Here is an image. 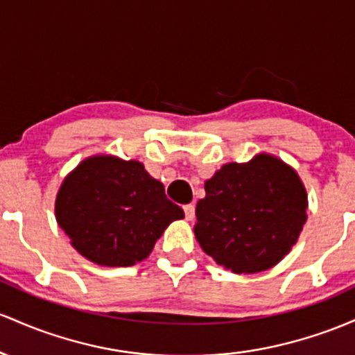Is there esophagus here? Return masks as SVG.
Masks as SVG:
<instances>
[{
  "instance_id": "34e87169",
  "label": "esophagus",
  "mask_w": 355,
  "mask_h": 355,
  "mask_svg": "<svg viewBox=\"0 0 355 355\" xmlns=\"http://www.w3.org/2000/svg\"><path fill=\"white\" fill-rule=\"evenodd\" d=\"M182 209H184L186 220L193 221V220H194V214H196V209H194V206H193V205H186Z\"/></svg>"
}]
</instances>
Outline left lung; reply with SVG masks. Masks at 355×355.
Segmentation results:
<instances>
[{
	"instance_id": "obj_1",
	"label": "left lung",
	"mask_w": 355,
	"mask_h": 355,
	"mask_svg": "<svg viewBox=\"0 0 355 355\" xmlns=\"http://www.w3.org/2000/svg\"><path fill=\"white\" fill-rule=\"evenodd\" d=\"M194 236L233 273L272 268L290 253L306 221L309 198L292 166L268 153L228 162L205 182Z\"/></svg>"
}]
</instances>
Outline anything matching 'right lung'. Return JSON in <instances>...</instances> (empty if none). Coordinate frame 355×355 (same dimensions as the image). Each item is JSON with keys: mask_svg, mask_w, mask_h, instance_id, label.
<instances>
[{"mask_svg": "<svg viewBox=\"0 0 355 355\" xmlns=\"http://www.w3.org/2000/svg\"><path fill=\"white\" fill-rule=\"evenodd\" d=\"M55 218L70 245L92 263L132 266L184 211L139 161L95 154L67 174L55 199Z\"/></svg>", "mask_w": 355, "mask_h": 355, "instance_id": "1", "label": "right lung"}]
</instances>
